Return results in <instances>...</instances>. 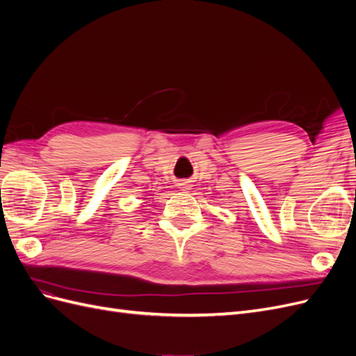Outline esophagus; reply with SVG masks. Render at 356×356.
Segmentation results:
<instances>
[{"label": "esophagus", "mask_w": 356, "mask_h": 356, "mask_svg": "<svg viewBox=\"0 0 356 356\" xmlns=\"http://www.w3.org/2000/svg\"><path fill=\"white\" fill-rule=\"evenodd\" d=\"M179 186H180V189L181 191H188L189 189V185L186 181H181V183H179Z\"/></svg>", "instance_id": "esophagus-1"}]
</instances>
